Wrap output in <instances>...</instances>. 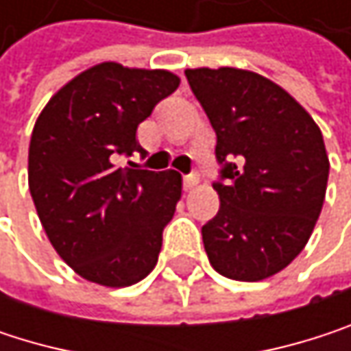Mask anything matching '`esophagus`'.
<instances>
[{"mask_svg":"<svg viewBox=\"0 0 351 351\" xmlns=\"http://www.w3.org/2000/svg\"><path fill=\"white\" fill-rule=\"evenodd\" d=\"M199 184V175H186L182 178V186H184V191H191V189H195Z\"/></svg>","mask_w":351,"mask_h":351,"instance_id":"1","label":"esophagus"}]
</instances>
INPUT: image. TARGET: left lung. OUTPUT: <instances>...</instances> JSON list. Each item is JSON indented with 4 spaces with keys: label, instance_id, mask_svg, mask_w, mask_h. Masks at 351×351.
<instances>
[{
    "label": "left lung",
    "instance_id": "obj_1",
    "mask_svg": "<svg viewBox=\"0 0 351 351\" xmlns=\"http://www.w3.org/2000/svg\"><path fill=\"white\" fill-rule=\"evenodd\" d=\"M215 134L219 211L201 234L211 266L256 282L307 245L323 207L329 158L321 130L270 79L234 66L186 69Z\"/></svg>",
    "mask_w": 351,
    "mask_h": 351
}]
</instances>
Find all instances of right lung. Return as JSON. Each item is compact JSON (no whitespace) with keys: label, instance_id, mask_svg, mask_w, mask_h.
<instances>
[{"label":"right lung","instance_id":"1","mask_svg":"<svg viewBox=\"0 0 351 351\" xmlns=\"http://www.w3.org/2000/svg\"><path fill=\"white\" fill-rule=\"evenodd\" d=\"M178 83L171 71L101 62L60 87L36 119L28 150L36 211L52 247L89 282L130 287L158 262L180 175L115 160L146 154L136 130Z\"/></svg>","mask_w":351,"mask_h":351}]
</instances>
